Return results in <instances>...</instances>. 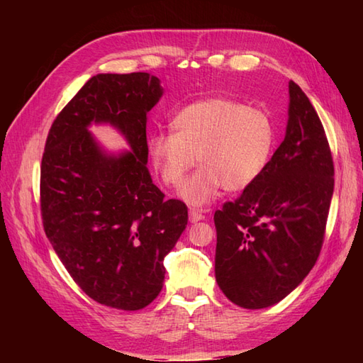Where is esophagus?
Wrapping results in <instances>:
<instances>
[{
	"label": "esophagus",
	"mask_w": 363,
	"mask_h": 363,
	"mask_svg": "<svg viewBox=\"0 0 363 363\" xmlns=\"http://www.w3.org/2000/svg\"><path fill=\"white\" fill-rule=\"evenodd\" d=\"M189 218H190V221H191V223H196V221H201V220H204L206 217H204V213H203L201 211H198V209H190V211H189Z\"/></svg>",
	"instance_id": "obj_1"
}]
</instances>
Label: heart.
I'll return each instance as SVG.
<instances>
[{
	"label": "heart",
	"mask_w": 363,
	"mask_h": 363,
	"mask_svg": "<svg viewBox=\"0 0 363 363\" xmlns=\"http://www.w3.org/2000/svg\"><path fill=\"white\" fill-rule=\"evenodd\" d=\"M172 134H154L148 152L167 186L179 187L196 164L201 168L184 184L181 196L206 206L225 187L238 191L265 172L276 143V126L267 111L226 98L195 101L169 120Z\"/></svg>",
	"instance_id": "b5f03b06"
}]
</instances>
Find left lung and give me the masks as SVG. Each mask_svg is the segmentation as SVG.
<instances>
[{
  "label": "left lung",
  "mask_w": 363,
  "mask_h": 363,
  "mask_svg": "<svg viewBox=\"0 0 363 363\" xmlns=\"http://www.w3.org/2000/svg\"><path fill=\"white\" fill-rule=\"evenodd\" d=\"M284 142L265 172L215 212V277L245 309L279 303L317 262L334 194V160L317 111L289 82Z\"/></svg>",
  "instance_id": "left-lung-1"
}]
</instances>
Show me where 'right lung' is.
Masks as SVG:
<instances>
[{
  "mask_svg": "<svg viewBox=\"0 0 363 363\" xmlns=\"http://www.w3.org/2000/svg\"><path fill=\"white\" fill-rule=\"evenodd\" d=\"M162 87L148 73L96 74L59 112L40 165L45 234L72 279L96 303L140 311L159 296L164 257L187 226V206L151 181L146 113ZM107 121L133 153L104 157L86 130Z\"/></svg>",
  "mask_w": 363,
  "mask_h": 363,
  "instance_id": "1",
  "label": "right lung"
}]
</instances>
